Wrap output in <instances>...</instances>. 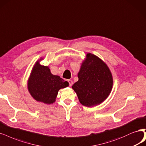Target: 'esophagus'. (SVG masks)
Returning a JSON list of instances; mask_svg holds the SVG:
<instances>
[{
  "label": "esophagus",
  "mask_w": 146,
  "mask_h": 146,
  "mask_svg": "<svg viewBox=\"0 0 146 146\" xmlns=\"http://www.w3.org/2000/svg\"><path fill=\"white\" fill-rule=\"evenodd\" d=\"M68 82L69 84V86H72V85L73 84V82L71 80H68Z\"/></svg>",
  "instance_id": "esophagus-1"
}]
</instances>
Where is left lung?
Returning <instances> with one entry per match:
<instances>
[{
	"label": "left lung",
	"instance_id": "8db88e82",
	"mask_svg": "<svg viewBox=\"0 0 146 146\" xmlns=\"http://www.w3.org/2000/svg\"><path fill=\"white\" fill-rule=\"evenodd\" d=\"M78 80L72 88L79 101L86 107H93L103 103L111 92L113 78L108 65L91 53L82 63L78 73Z\"/></svg>",
	"mask_w": 146,
	"mask_h": 146
}]
</instances>
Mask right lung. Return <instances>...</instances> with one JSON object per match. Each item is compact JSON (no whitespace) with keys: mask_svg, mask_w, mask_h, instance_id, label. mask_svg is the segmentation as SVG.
Segmentation results:
<instances>
[{"mask_svg":"<svg viewBox=\"0 0 146 146\" xmlns=\"http://www.w3.org/2000/svg\"><path fill=\"white\" fill-rule=\"evenodd\" d=\"M42 60L40 58L34 65L28 80V89L37 102L51 104L56 102L58 90L68 87L69 83L52 74L48 66L40 64Z\"/></svg>","mask_w":146,"mask_h":146,"instance_id":"1","label":"right lung"}]
</instances>
